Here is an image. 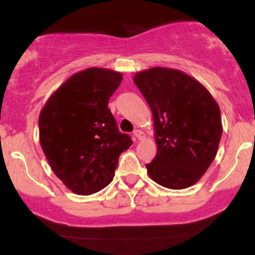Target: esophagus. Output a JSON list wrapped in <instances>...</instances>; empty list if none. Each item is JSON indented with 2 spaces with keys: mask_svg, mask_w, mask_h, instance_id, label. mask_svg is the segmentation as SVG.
I'll return each mask as SVG.
<instances>
[{
  "mask_svg": "<svg viewBox=\"0 0 255 255\" xmlns=\"http://www.w3.org/2000/svg\"><path fill=\"white\" fill-rule=\"evenodd\" d=\"M134 135H135L139 140H144L145 137H146V136H145V133H144V131H141L140 129H136L135 131H134Z\"/></svg>",
  "mask_w": 255,
  "mask_h": 255,
  "instance_id": "obj_1",
  "label": "esophagus"
}]
</instances>
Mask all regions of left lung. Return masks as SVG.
Returning a JSON list of instances; mask_svg holds the SVG:
<instances>
[{"label":"left lung","instance_id":"left-lung-1","mask_svg":"<svg viewBox=\"0 0 255 255\" xmlns=\"http://www.w3.org/2000/svg\"><path fill=\"white\" fill-rule=\"evenodd\" d=\"M150 105L157 154L147 174L170 189H184L203 177L221 141V110L209 90L178 69L153 67L134 75Z\"/></svg>","mask_w":255,"mask_h":255}]
</instances>
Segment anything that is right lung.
I'll use <instances>...</instances> for the list:
<instances>
[{
  "label": "right lung",
  "instance_id": "obj_1",
  "mask_svg": "<svg viewBox=\"0 0 255 255\" xmlns=\"http://www.w3.org/2000/svg\"><path fill=\"white\" fill-rule=\"evenodd\" d=\"M122 74L108 68L75 73L49 97L38 119L39 141L52 171L69 191L97 193L113 181L121 152L133 144L120 133L108 102Z\"/></svg>",
  "mask_w": 255,
  "mask_h": 255
}]
</instances>
